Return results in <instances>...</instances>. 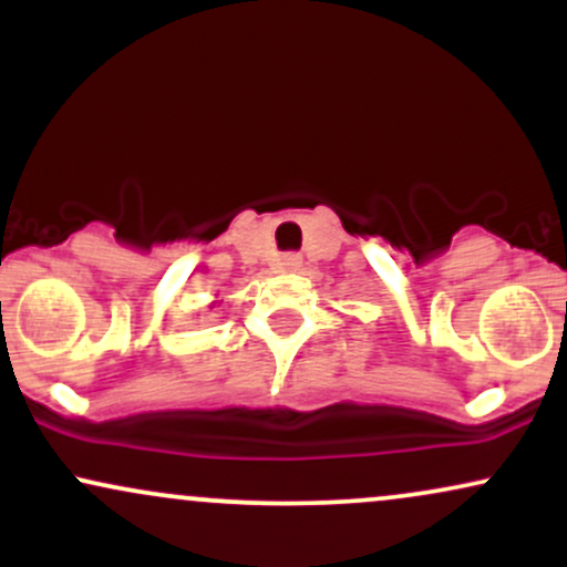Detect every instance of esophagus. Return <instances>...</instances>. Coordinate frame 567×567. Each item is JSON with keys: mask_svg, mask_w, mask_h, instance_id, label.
Instances as JSON below:
<instances>
[{"mask_svg": "<svg viewBox=\"0 0 567 567\" xmlns=\"http://www.w3.org/2000/svg\"><path fill=\"white\" fill-rule=\"evenodd\" d=\"M301 256H296V252H288V256L279 258V269L282 271H298L301 269Z\"/></svg>", "mask_w": 567, "mask_h": 567, "instance_id": "34e87169", "label": "esophagus"}]
</instances>
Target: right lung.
<instances>
[{"label": "right lung", "instance_id": "1", "mask_svg": "<svg viewBox=\"0 0 567 567\" xmlns=\"http://www.w3.org/2000/svg\"><path fill=\"white\" fill-rule=\"evenodd\" d=\"M213 303H216V301H213Z\"/></svg>", "mask_w": 567, "mask_h": 567}]
</instances>
